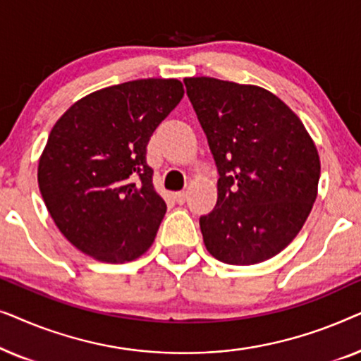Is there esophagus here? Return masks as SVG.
Masks as SVG:
<instances>
[{
	"instance_id": "esophagus-1",
	"label": "esophagus",
	"mask_w": 361,
	"mask_h": 361,
	"mask_svg": "<svg viewBox=\"0 0 361 361\" xmlns=\"http://www.w3.org/2000/svg\"><path fill=\"white\" fill-rule=\"evenodd\" d=\"M174 200H176L179 205L185 204V200H187V192H184V190L174 192Z\"/></svg>"
}]
</instances>
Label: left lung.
Segmentation results:
<instances>
[{"label":"left lung","mask_w":361,"mask_h":361,"mask_svg":"<svg viewBox=\"0 0 361 361\" xmlns=\"http://www.w3.org/2000/svg\"><path fill=\"white\" fill-rule=\"evenodd\" d=\"M219 171V199L200 216L214 258L248 266L295 238L317 197L320 161L290 108L268 90L212 77L184 78Z\"/></svg>","instance_id":"obj_1"}]
</instances>
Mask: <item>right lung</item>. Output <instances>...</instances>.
Instances as JSON below:
<instances>
[{
	"label": "right lung",
	"mask_w": 361,
	"mask_h": 361,
	"mask_svg": "<svg viewBox=\"0 0 361 361\" xmlns=\"http://www.w3.org/2000/svg\"><path fill=\"white\" fill-rule=\"evenodd\" d=\"M182 97L176 78L125 82L73 103L54 125L39 189L57 228L82 253L125 263L152 245L167 205L152 187L147 142Z\"/></svg>",
	"instance_id": "add662e5"
}]
</instances>
